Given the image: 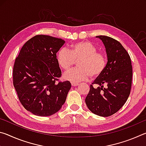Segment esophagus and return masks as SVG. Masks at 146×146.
I'll return each instance as SVG.
<instances>
[{"label":"esophagus","mask_w":146,"mask_h":146,"mask_svg":"<svg viewBox=\"0 0 146 146\" xmlns=\"http://www.w3.org/2000/svg\"><path fill=\"white\" fill-rule=\"evenodd\" d=\"M79 84L78 83H75V82H71V86H77Z\"/></svg>","instance_id":"obj_1"}]
</instances>
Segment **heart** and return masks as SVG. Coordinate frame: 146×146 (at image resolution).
I'll return each mask as SVG.
<instances>
[{
	"label": "heart",
	"mask_w": 146,
	"mask_h": 146,
	"mask_svg": "<svg viewBox=\"0 0 146 146\" xmlns=\"http://www.w3.org/2000/svg\"><path fill=\"white\" fill-rule=\"evenodd\" d=\"M58 65L64 70H68L78 61V68L64 74L66 80L80 82L99 76L107 65V57L102 52L88 41H80L71 44L70 49L61 48L56 54Z\"/></svg>",
	"instance_id": "b5f03b06"
}]
</instances>
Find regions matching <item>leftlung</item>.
Listing matches in <instances>:
<instances>
[{"mask_svg": "<svg viewBox=\"0 0 146 146\" xmlns=\"http://www.w3.org/2000/svg\"><path fill=\"white\" fill-rule=\"evenodd\" d=\"M96 37L104 44L108 62L103 73L90 86L85 102L94 114L106 117L117 113L129 97L132 65L129 54L119 42L108 36ZM93 84L98 88H94ZM104 85L106 87L104 88Z\"/></svg>", "mask_w": 146, "mask_h": 146, "instance_id": "obj_1", "label": "left lung"}]
</instances>
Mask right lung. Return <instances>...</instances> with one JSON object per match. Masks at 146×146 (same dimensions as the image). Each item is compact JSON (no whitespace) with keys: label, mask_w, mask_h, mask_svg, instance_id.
I'll return each mask as SVG.
<instances>
[{"label":"right lung","mask_w":146,"mask_h":146,"mask_svg":"<svg viewBox=\"0 0 146 146\" xmlns=\"http://www.w3.org/2000/svg\"><path fill=\"white\" fill-rule=\"evenodd\" d=\"M64 43L62 38L37 35L24 44L15 61L13 86L22 105L34 115H52L66 102L71 83L56 82L62 75L56 53Z\"/></svg>","instance_id":"right-lung-1"}]
</instances>
